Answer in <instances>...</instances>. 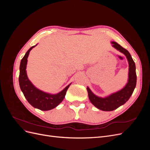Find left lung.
Wrapping results in <instances>:
<instances>
[{"instance_id": "1", "label": "left lung", "mask_w": 150, "mask_h": 150, "mask_svg": "<svg viewBox=\"0 0 150 150\" xmlns=\"http://www.w3.org/2000/svg\"><path fill=\"white\" fill-rule=\"evenodd\" d=\"M112 46L123 53L126 56L129 63V79L125 87L118 92L113 93L106 98H102L94 95L88 87L87 91L90 101L94 106L102 111H111L116 110L122 104H124L131 97L137 84V74L136 66L131 54L125 48L115 42H112Z\"/></svg>"}]
</instances>
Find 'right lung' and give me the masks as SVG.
<instances>
[{
	"mask_svg": "<svg viewBox=\"0 0 150 150\" xmlns=\"http://www.w3.org/2000/svg\"><path fill=\"white\" fill-rule=\"evenodd\" d=\"M34 47L35 46L31 47L27 51L21 61L19 77L20 88L25 99L33 107L42 111L51 110L57 106L62 101L70 84L57 94L46 93L34 87L29 80L25 71L28 56L30 50Z\"/></svg>",
	"mask_w": 150,
	"mask_h": 150,
	"instance_id": "add662e5",
	"label": "right lung"
}]
</instances>
